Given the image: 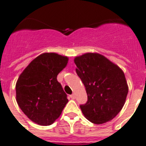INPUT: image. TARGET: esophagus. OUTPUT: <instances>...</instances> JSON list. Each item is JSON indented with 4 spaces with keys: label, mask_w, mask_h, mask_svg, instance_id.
Instances as JSON below:
<instances>
[{
    "label": "esophagus",
    "mask_w": 146,
    "mask_h": 146,
    "mask_svg": "<svg viewBox=\"0 0 146 146\" xmlns=\"http://www.w3.org/2000/svg\"><path fill=\"white\" fill-rule=\"evenodd\" d=\"M70 98H72V99H74V98H75V95H74V94H72V95H70Z\"/></svg>",
    "instance_id": "esophagus-1"
}]
</instances>
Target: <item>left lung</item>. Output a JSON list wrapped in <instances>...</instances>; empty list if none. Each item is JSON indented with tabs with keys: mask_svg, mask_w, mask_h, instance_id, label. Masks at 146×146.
I'll return each instance as SVG.
<instances>
[{
	"mask_svg": "<svg viewBox=\"0 0 146 146\" xmlns=\"http://www.w3.org/2000/svg\"><path fill=\"white\" fill-rule=\"evenodd\" d=\"M74 61L88 96L86 103L80 106L84 117L95 124L111 120L123 109L129 92L124 72L98 53H86Z\"/></svg>",
	"mask_w": 146,
	"mask_h": 146,
	"instance_id": "obj_1",
	"label": "left lung"
}]
</instances>
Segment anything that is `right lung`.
<instances>
[{
    "mask_svg": "<svg viewBox=\"0 0 146 146\" xmlns=\"http://www.w3.org/2000/svg\"><path fill=\"white\" fill-rule=\"evenodd\" d=\"M68 60L66 56L43 53L27 66L17 79V104L29 119L38 125H52L68 103L66 94L57 80Z\"/></svg>",
    "mask_w": 146,
    "mask_h": 146,
    "instance_id": "obj_1",
    "label": "right lung"
}]
</instances>
